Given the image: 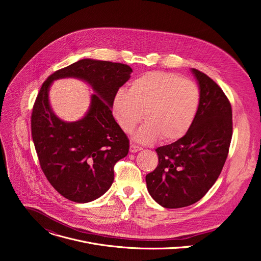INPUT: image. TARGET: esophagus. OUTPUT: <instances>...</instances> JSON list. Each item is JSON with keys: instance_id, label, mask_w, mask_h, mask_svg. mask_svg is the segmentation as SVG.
<instances>
[{"instance_id": "esophagus-1", "label": "esophagus", "mask_w": 261, "mask_h": 261, "mask_svg": "<svg viewBox=\"0 0 261 261\" xmlns=\"http://www.w3.org/2000/svg\"><path fill=\"white\" fill-rule=\"evenodd\" d=\"M141 150H142V147H141V146L131 143V145H130V152H131V153H136V152L141 151Z\"/></svg>"}]
</instances>
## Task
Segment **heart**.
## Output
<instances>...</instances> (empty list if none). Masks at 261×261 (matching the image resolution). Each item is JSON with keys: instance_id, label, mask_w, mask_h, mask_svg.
<instances>
[{"instance_id": "b5f03b06", "label": "heart", "mask_w": 261, "mask_h": 261, "mask_svg": "<svg viewBox=\"0 0 261 261\" xmlns=\"http://www.w3.org/2000/svg\"><path fill=\"white\" fill-rule=\"evenodd\" d=\"M200 102L195 83L170 72H148L133 80L129 91L120 89L114 98L113 109L120 127L131 132L144 117L146 122L134 138L151 143L159 137L173 141L191 127Z\"/></svg>"}]
</instances>
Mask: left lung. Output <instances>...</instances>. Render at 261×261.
<instances>
[{"label":"left lung","mask_w":261,"mask_h":261,"mask_svg":"<svg viewBox=\"0 0 261 261\" xmlns=\"http://www.w3.org/2000/svg\"><path fill=\"white\" fill-rule=\"evenodd\" d=\"M200 89L196 117L181 138L156 148L159 163L145 176L148 193L166 208L200 200L225 164L232 137L231 104L206 74L192 69Z\"/></svg>","instance_id":"left-lung-1"}]
</instances>
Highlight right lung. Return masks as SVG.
I'll return each mask as SVG.
<instances>
[{
	"instance_id": "obj_1",
	"label": "right lung",
	"mask_w": 261,
	"mask_h": 261,
	"mask_svg": "<svg viewBox=\"0 0 261 261\" xmlns=\"http://www.w3.org/2000/svg\"><path fill=\"white\" fill-rule=\"evenodd\" d=\"M131 72L126 64L84 59L53 73L36 98L31 128L40 167L53 187L71 201L89 202L102 196L113 185L115 164L128 155L129 139L111 106ZM64 77L83 79L96 93L88 114L76 122L60 120L49 105L51 83Z\"/></svg>"
}]
</instances>
